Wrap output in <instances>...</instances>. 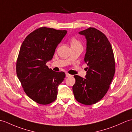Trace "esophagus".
<instances>
[{"mask_svg": "<svg viewBox=\"0 0 132 132\" xmlns=\"http://www.w3.org/2000/svg\"><path fill=\"white\" fill-rule=\"evenodd\" d=\"M71 75H70V74H69V73H66V77H69V76H71Z\"/></svg>", "mask_w": 132, "mask_h": 132, "instance_id": "esophagus-1", "label": "esophagus"}]
</instances>
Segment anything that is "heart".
Here are the masks:
<instances>
[{"instance_id": "b5f03b06", "label": "heart", "mask_w": 132, "mask_h": 132, "mask_svg": "<svg viewBox=\"0 0 132 132\" xmlns=\"http://www.w3.org/2000/svg\"><path fill=\"white\" fill-rule=\"evenodd\" d=\"M76 44H80V42L77 39L75 38H72L71 39V45H76Z\"/></svg>"}]
</instances>
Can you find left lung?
Returning <instances> with one entry per match:
<instances>
[{
  "label": "left lung",
  "mask_w": 132,
  "mask_h": 132,
  "mask_svg": "<svg viewBox=\"0 0 132 132\" xmlns=\"http://www.w3.org/2000/svg\"><path fill=\"white\" fill-rule=\"evenodd\" d=\"M87 40L84 62L87 64L85 78L75 75L72 90L76 100L86 105L100 101L110 88L115 72L111 45L106 35L93 27L79 32Z\"/></svg>",
  "instance_id": "left-lung-1"
}]
</instances>
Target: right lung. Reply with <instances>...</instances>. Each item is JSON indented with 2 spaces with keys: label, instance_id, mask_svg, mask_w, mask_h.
<instances>
[{
  "label": "right lung",
  "instance_id": "right-lung-1",
  "mask_svg": "<svg viewBox=\"0 0 132 132\" xmlns=\"http://www.w3.org/2000/svg\"><path fill=\"white\" fill-rule=\"evenodd\" d=\"M67 32L40 27L27 35L21 46L17 75L24 92L36 103L47 105L57 98V88L65 78V73L54 71L46 63L52 59Z\"/></svg>",
  "mask_w": 132,
  "mask_h": 132
}]
</instances>
